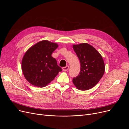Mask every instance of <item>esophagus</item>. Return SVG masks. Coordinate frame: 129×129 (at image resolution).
I'll list each match as a JSON object with an SVG mask.
<instances>
[{
    "label": "esophagus",
    "instance_id": "34e87169",
    "mask_svg": "<svg viewBox=\"0 0 129 129\" xmlns=\"http://www.w3.org/2000/svg\"><path fill=\"white\" fill-rule=\"evenodd\" d=\"M69 65H67V66H66L65 67H63V71H65V72H66V71H67V70H69Z\"/></svg>",
    "mask_w": 129,
    "mask_h": 129
}]
</instances>
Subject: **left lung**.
<instances>
[{
	"instance_id": "1",
	"label": "left lung",
	"mask_w": 129,
	"mask_h": 129,
	"mask_svg": "<svg viewBox=\"0 0 129 129\" xmlns=\"http://www.w3.org/2000/svg\"><path fill=\"white\" fill-rule=\"evenodd\" d=\"M73 47L80 63V73L73 79V83L79 90L90 89L98 84L104 74L103 57L95 48L86 43L73 45Z\"/></svg>"
}]
</instances>
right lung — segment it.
I'll return each instance as SVG.
<instances>
[{"label": "right lung", "instance_id": "right-lung-1", "mask_svg": "<svg viewBox=\"0 0 129 129\" xmlns=\"http://www.w3.org/2000/svg\"><path fill=\"white\" fill-rule=\"evenodd\" d=\"M58 46L57 43L43 40L26 51L22 60L21 69L29 83L38 87H45L62 71L56 60L52 56Z\"/></svg>", "mask_w": 129, "mask_h": 129}]
</instances>
